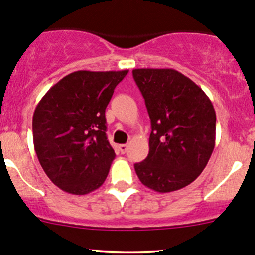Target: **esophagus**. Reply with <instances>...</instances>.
<instances>
[{"mask_svg":"<svg viewBox=\"0 0 255 255\" xmlns=\"http://www.w3.org/2000/svg\"><path fill=\"white\" fill-rule=\"evenodd\" d=\"M119 149H120L121 154H126V152H127V150H128V145H127V144H122V145L119 146Z\"/></svg>","mask_w":255,"mask_h":255,"instance_id":"1","label":"esophagus"}]
</instances>
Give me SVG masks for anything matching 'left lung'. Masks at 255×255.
<instances>
[{
    "label": "left lung",
    "mask_w": 255,
    "mask_h": 255,
    "mask_svg": "<svg viewBox=\"0 0 255 255\" xmlns=\"http://www.w3.org/2000/svg\"><path fill=\"white\" fill-rule=\"evenodd\" d=\"M151 121L149 154L134 165L139 181L159 193L191 184L215 146L216 114L210 99L172 68L133 69Z\"/></svg>",
    "instance_id": "1"
}]
</instances>
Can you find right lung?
I'll return each instance as SVG.
<instances>
[{
	"label": "right lung",
	"instance_id": "1",
	"mask_svg": "<svg viewBox=\"0 0 255 255\" xmlns=\"http://www.w3.org/2000/svg\"><path fill=\"white\" fill-rule=\"evenodd\" d=\"M128 71H77L42 96L33 116V140L42 170L62 191L84 195L105 182L114 161L105 110Z\"/></svg>",
	"mask_w": 255,
	"mask_h": 255
}]
</instances>
